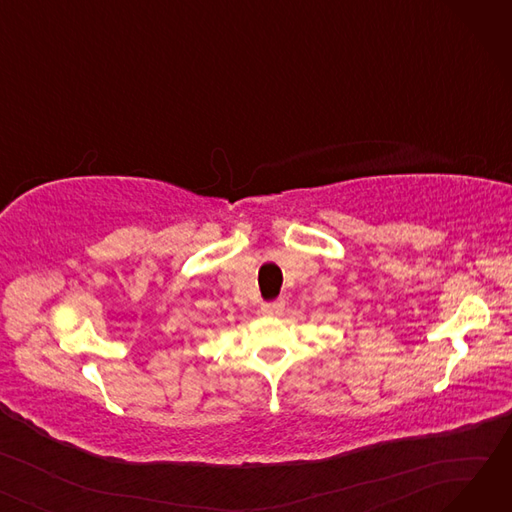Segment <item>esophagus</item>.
<instances>
[{
  "mask_svg": "<svg viewBox=\"0 0 512 512\" xmlns=\"http://www.w3.org/2000/svg\"><path fill=\"white\" fill-rule=\"evenodd\" d=\"M284 311V301H272V303H265L261 307V313L267 315V317H276Z\"/></svg>",
  "mask_w": 512,
  "mask_h": 512,
  "instance_id": "34e87169",
  "label": "esophagus"
}]
</instances>
